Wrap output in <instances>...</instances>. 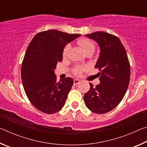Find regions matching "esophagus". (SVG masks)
<instances>
[{"instance_id":"esophagus-1","label":"esophagus","mask_w":147,"mask_h":147,"mask_svg":"<svg viewBox=\"0 0 147 147\" xmlns=\"http://www.w3.org/2000/svg\"><path fill=\"white\" fill-rule=\"evenodd\" d=\"M80 83V80L78 79L74 80V85H77V84Z\"/></svg>"}]
</instances>
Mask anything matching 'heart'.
I'll return each instance as SVG.
<instances>
[{
    "label": "heart",
    "mask_w": 147,
    "mask_h": 147,
    "mask_svg": "<svg viewBox=\"0 0 147 147\" xmlns=\"http://www.w3.org/2000/svg\"><path fill=\"white\" fill-rule=\"evenodd\" d=\"M77 44L84 50L86 54L92 53L93 54L95 50V45L92 42L90 39L88 38H80L77 41ZM71 50V45L67 44L66 45L65 47H64L63 50V53H62V56L63 58H67L69 56V52ZM88 67L86 66H76L73 69V72L74 74L76 75H80L83 72L86 70Z\"/></svg>",
    "instance_id": "b5f03b06"
}]
</instances>
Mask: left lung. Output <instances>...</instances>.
Returning a JSON list of instances; mask_svg holds the SVG:
<instances>
[{
  "instance_id": "1",
  "label": "left lung",
  "mask_w": 147,
  "mask_h": 147,
  "mask_svg": "<svg viewBox=\"0 0 147 147\" xmlns=\"http://www.w3.org/2000/svg\"><path fill=\"white\" fill-rule=\"evenodd\" d=\"M97 42L100 56L95 68L100 71V84L90 89L84 96L85 104L93 113L103 114L112 110L121 102L127 91L130 65L123 45L117 37L105 32L86 35Z\"/></svg>"
}]
</instances>
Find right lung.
Wrapping results in <instances>:
<instances>
[{
  "label": "right lung",
  "mask_w": 147,
  "mask_h": 147,
  "mask_svg": "<svg viewBox=\"0 0 147 147\" xmlns=\"http://www.w3.org/2000/svg\"><path fill=\"white\" fill-rule=\"evenodd\" d=\"M56 30L39 32L27 48L21 65L24 91L35 108L53 114L63 108L74 81L71 78L56 82L54 69L62 60L67 43L80 36Z\"/></svg>",
  "instance_id": "add662e5"
}]
</instances>
